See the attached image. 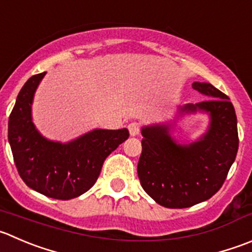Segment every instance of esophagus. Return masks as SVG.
<instances>
[{"mask_svg": "<svg viewBox=\"0 0 252 252\" xmlns=\"http://www.w3.org/2000/svg\"><path fill=\"white\" fill-rule=\"evenodd\" d=\"M128 129L130 135L135 136L140 133V124H139L138 122H131V123L128 126Z\"/></svg>", "mask_w": 252, "mask_h": 252, "instance_id": "34e87169", "label": "esophagus"}]
</instances>
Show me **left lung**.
I'll use <instances>...</instances> for the list:
<instances>
[{"mask_svg": "<svg viewBox=\"0 0 252 252\" xmlns=\"http://www.w3.org/2000/svg\"><path fill=\"white\" fill-rule=\"evenodd\" d=\"M209 99L181 107L180 113L206 112L207 133L194 143L181 145L170 135V126L141 129L138 176L144 191L166 208H188L207 201L220 189L239 148L238 121L229 97L207 82H193Z\"/></svg>", "mask_w": 252, "mask_h": 252, "instance_id": "obj_1", "label": "left lung"}]
</instances>
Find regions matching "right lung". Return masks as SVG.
<instances>
[{"instance_id":"obj_1","label":"right lung","mask_w":252,"mask_h":252,"mask_svg":"<svg viewBox=\"0 0 252 252\" xmlns=\"http://www.w3.org/2000/svg\"><path fill=\"white\" fill-rule=\"evenodd\" d=\"M45 74L32 76L19 91L9 114L8 141L24 183L44 196L67 201L96 183L106 158L128 139L129 131L94 129L66 144L41 136L32 122V102Z\"/></svg>"}]
</instances>
